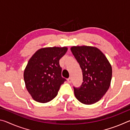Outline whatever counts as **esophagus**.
<instances>
[{"label": "esophagus", "mask_w": 130, "mask_h": 130, "mask_svg": "<svg viewBox=\"0 0 130 130\" xmlns=\"http://www.w3.org/2000/svg\"><path fill=\"white\" fill-rule=\"evenodd\" d=\"M67 81H68V82L69 83H72V78H70V77H69V78H68Z\"/></svg>", "instance_id": "obj_1"}]
</instances>
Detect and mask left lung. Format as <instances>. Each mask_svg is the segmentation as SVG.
Here are the masks:
<instances>
[{"mask_svg":"<svg viewBox=\"0 0 130 130\" xmlns=\"http://www.w3.org/2000/svg\"><path fill=\"white\" fill-rule=\"evenodd\" d=\"M72 54L82 70L83 82L74 93L79 102L87 105L96 103L108 90L112 79L111 63L98 48L91 46H73Z\"/></svg>","mask_w":130,"mask_h":130,"instance_id":"obj_1","label":"left lung"}]
</instances>
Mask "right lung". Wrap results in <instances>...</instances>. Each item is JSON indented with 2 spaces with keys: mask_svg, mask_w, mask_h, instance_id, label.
Here are the masks:
<instances>
[{
  "mask_svg": "<svg viewBox=\"0 0 130 130\" xmlns=\"http://www.w3.org/2000/svg\"><path fill=\"white\" fill-rule=\"evenodd\" d=\"M68 47H47L39 49L28 61L24 70L26 88L32 99L49 102L56 97L61 84L66 81L61 76L59 61Z\"/></svg>",
  "mask_w": 130,
  "mask_h": 130,
  "instance_id": "1",
  "label": "right lung"
}]
</instances>
